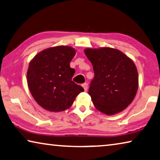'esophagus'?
<instances>
[{
    "label": "esophagus",
    "instance_id": "esophagus-1",
    "mask_svg": "<svg viewBox=\"0 0 160 160\" xmlns=\"http://www.w3.org/2000/svg\"><path fill=\"white\" fill-rule=\"evenodd\" d=\"M82 88H84V90L86 91V90H88V83H83V84L82 85Z\"/></svg>",
    "mask_w": 160,
    "mask_h": 160
}]
</instances>
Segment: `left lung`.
<instances>
[{"label":"left lung","instance_id":"left-lung-1","mask_svg":"<svg viewBox=\"0 0 160 160\" xmlns=\"http://www.w3.org/2000/svg\"><path fill=\"white\" fill-rule=\"evenodd\" d=\"M95 77L88 94L94 106L106 115H113L132 103L139 86L137 67L120 50L102 47L84 50Z\"/></svg>","mask_w":160,"mask_h":160}]
</instances>
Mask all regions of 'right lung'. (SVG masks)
Here are the masks:
<instances>
[{
	"label": "right lung",
	"instance_id": "right-lung-1",
	"mask_svg": "<svg viewBox=\"0 0 160 160\" xmlns=\"http://www.w3.org/2000/svg\"><path fill=\"white\" fill-rule=\"evenodd\" d=\"M75 53L71 47L57 46L43 50L31 60L27 76L28 87L43 108L52 112L65 111L84 91L72 80L75 70L70 63Z\"/></svg>",
	"mask_w": 160,
	"mask_h": 160
}]
</instances>
